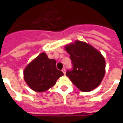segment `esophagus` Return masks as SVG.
<instances>
[{"instance_id":"obj_1","label":"esophagus","mask_w":123,"mask_h":123,"mask_svg":"<svg viewBox=\"0 0 123 123\" xmlns=\"http://www.w3.org/2000/svg\"><path fill=\"white\" fill-rule=\"evenodd\" d=\"M62 71L63 72L64 74H65V73H66V69H65V68H64L63 69H62Z\"/></svg>"}]
</instances>
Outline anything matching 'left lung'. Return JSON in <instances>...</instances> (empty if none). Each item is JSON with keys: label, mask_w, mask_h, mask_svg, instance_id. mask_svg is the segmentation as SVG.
Here are the masks:
<instances>
[{"label": "left lung", "mask_w": 123, "mask_h": 123, "mask_svg": "<svg viewBox=\"0 0 123 123\" xmlns=\"http://www.w3.org/2000/svg\"><path fill=\"white\" fill-rule=\"evenodd\" d=\"M72 69L66 75L73 84L84 92L91 91L99 86L105 73V61L101 54L86 43L77 41L68 45Z\"/></svg>", "instance_id": "obj_1"}]
</instances>
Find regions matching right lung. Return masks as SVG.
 <instances>
[{
	"label": "right lung",
	"mask_w": 123,
	"mask_h": 123,
	"mask_svg": "<svg viewBox=\"0 0 123 123\" xmlns=\"http://www.w3.org/2000/svg\"><path fill=\"white\" fill-rule=\"evenodd\" d=\"M55 65V60L50 59L45 53H41L25 68V81L34 91H45L54 86L57 80L64 75Z\"/></svg>",
	"instance_id": "1"
}]
</instances>
